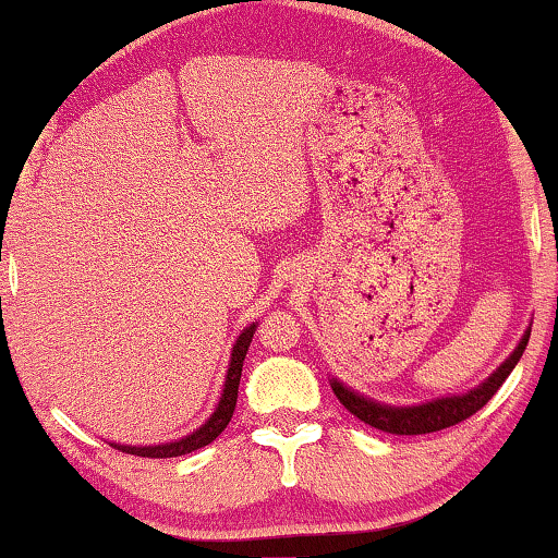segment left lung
Returning <instances> with one entry per match:
<instances>
[{
  "label": "left lung",
  "instance_id": "8db88e82",
  "mask_svg": "<svg viewBox=\"0 0 558 558\" xmlns=\"http://www.w3.org/2000/svg\"><path fill=\"white\" fill-rule=\"evenodd\" d=\"M529 332H532V329H526L524 337L519 339L514 352L497 366L495 374H489V379H485L477 389L462 396H446V399H436L421 405H389L376 403L374 399H364L362 393L347 389V386L337 379H332V391L349 413H354L359 421L369 423L376 430L393 433V436H423V433H436L470 418L472 413H477L489 399H493L507 376L512 374L519 359H522L529 342Z\"/></svg>",
  "mask_w": 558,
  "mask_h": 558
}]
</instances>
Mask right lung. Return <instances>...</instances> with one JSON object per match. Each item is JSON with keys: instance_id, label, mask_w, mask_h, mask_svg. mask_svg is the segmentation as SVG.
I'll list each match as a JSON object with an SVG mask.
<instances>
[{"instance_id": "add662e5", "label": "right lung", "mask_w": 558, "mask_h": 558, "mask_svg": "<svg viewBox=\"0 0 558 558\" xmlns=\"http://www.w3.org/2000/svg\"><path fill=\"white\" fill-rule=\"evenodd\" d=\"M253 335H256V323H253L251 327H245L239 335V339H235L219 405H216V411L209 415V421H206L204 426H199L194 433H189V436L179 438L174 442H162V446H120V442H110V446L122 450V452H128V456H140V458H177V456H186V452H194L204 446H209L211 440L219 438L223 428L229 426L233 409H235V399H239L243 359H245V352H248Z\"/></svg>"}]
</instances>
